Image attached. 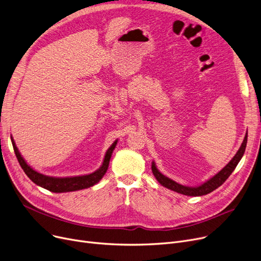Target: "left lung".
<instances>
[{"mask_svg":"<svg viewBox=\"0 0 261 261\" xmlns=\"http://www.w3.org/2000/svg\"><path fill=\"white\" fill-rule=\"evenodd\" d=\"M246 142H248V132L245 133L244 140L239 148V150L237 151V153L235 154V156L231 159V161L227 164V165L222 169L219 171L216 175H214L212 179H210L207 182L203 183L202 185L198 186V187H188V186H184L181 185L179 183H176L174 181H172L169 177L165 176L164 174H162L156 166L154 162H152L151 165V169L153 172V175L155 176V179L159 181V183L161 185H163L164 187H166L168 189H171L173 191H176V193L185 195V196H191V197H198V196H204L207 195L212 191H214L215 189H217L219 186H221L225 181L227 177L231 174V172L235 170L236 166L238 165L239 161L241 160L242 155L244 154L245 151V147H246Z\"/></svg>","mask_w":261,"mask_h":261,"instance_id":"8db88e82","label":"left lung"}]
</instances>
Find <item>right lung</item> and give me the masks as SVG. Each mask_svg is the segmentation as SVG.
Masks as SVG:
<instances>
[{"label": "right lung", "mask_w": 261, "mask_h": 261, "mask_svg": "<svg viewBox=\"0 0 261 261\" xmlns=\"http://www.w3.org/2000/svg\"><path fill=\"white\" fill-rule=\"evenodd\" d=\"M11 143H12L13 150H15L16 156L20 163V166L22 167L26 175L29 176L35 184L51 191V193H67V191H76L80 189L89 188L95 185L96 183H98L102 179V176L108 170L110 159L112 156V152L117 144V141H115L112 144V146L108 149L102 165L98 170H96L90 174L81 175V176H71V177H54V176H47L42 173L37 172L31 166L27 165L24 159L21 156L19 150L15 144V141L12 140V138H11Z\"/></svg>", "instance_id": "right-lung-1"}]
</instances>
